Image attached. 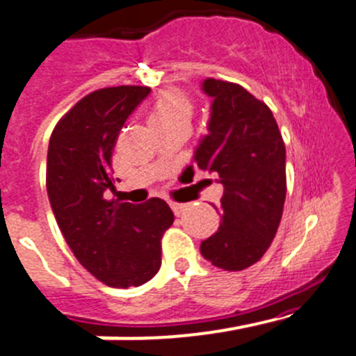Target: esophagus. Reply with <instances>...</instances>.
I'll return each instance as SVG.
<instances>
[{
    "mask_svg": "<svg viewBox=\"0 0 356 356\" xmlns=\"http://www.w3.org/2000/svg\"><path fill=\"white\" fill-rule=\"evenodd\" d=\"M170 207H172V211H174L175 216H181L182 212H184L186 209H188V205H186V204H177V202H170Z\"/></svg>",
    "mask_w": 356,
    "mask_h": 356,
    "instance_id": "1",
    "label": "esophagus"
}]
</instances>
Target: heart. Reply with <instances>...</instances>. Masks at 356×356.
Returning <instances> with one entry per match:
<instances>
[{
	"instance_id": "heart-1",
	"label": "heart",
	"mask_w": 356,
	"mask_h": 356,
	"mask_svg": "<svg viewBox=\"0 0 356 356\" xmlns=\"http://www.w3.org/2000/svg\"><path fill=\"white\" fill-rule=\"evenodd\" d=\"M193 115V102L179 91H165L154 99L149 111V121L154 129L168 126H189Z\"/></svg>"
}]
</instances>
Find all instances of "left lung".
Listing matches in <instances>:
<instances>
[{"instance_id":"8db88e82","label":"left lung","mask_w":356,"mask_h":356,"mask_svg":"<svg viewBox=\"0 0 356 356\" xmlns=\"http://www.w3.org/2000/svg\"><path fill=\"white\" fill-rule=\"evenodd\" d=\"M204 91L214 102L209 135L193 161L200 170L218 174L225 191L221 225L202 242L200 253L219 268L244 270L267 253L281 223L286 149L270 108L242 86L205 79Z\"/></svg>"}]
</instances>
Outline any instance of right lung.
Here are the masks:
<instances>
[{
  "mask_svg": "<svg viewBox=\"0 0 356 356\" xmlns=\"http://www.w3.org/2000/svg\"><path fill=\"white\" fill-rule=\"evenodd\" d=\"M147 86L89 92L58 121L47 152V193L58 227L82 267L112 288L140 286L161 267L163 234L174 212L161 198L105 200L114 188L112 152Z\"/></svg>",
  "mask_w": 356,
  "mask_h": 356,
  "instance_id": "add662e5",
  "label": "right lung"
}]
</instances>
